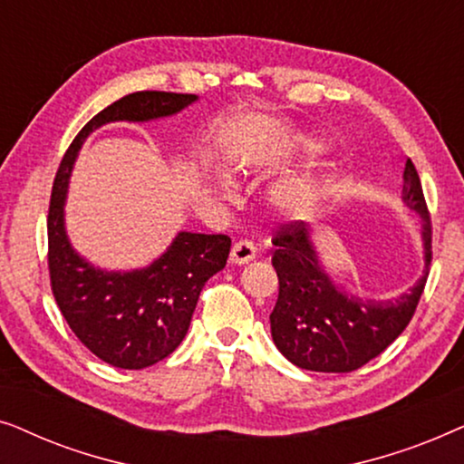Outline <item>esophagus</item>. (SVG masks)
Listing matches in <instances>:
<instances>
[{
  "instance_id": "esophagus-1",
  "label": "esophagus",
  "mask_w": 464,
  "mask_h": 464,
  "mask_svg": "<svg viewBox=\"0 0 464 464\" xmlns=\"http://www.w3.org/2000/svg\"><path fill=\"white\" fill-rule=\"evenodd\" d=\"M230 259H232V264H238V266L253 262V259H256V245L246 238L238 240V243H234V246H232Z\"/></svg>"
}]
</instances>
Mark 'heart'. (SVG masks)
I'll list each match as a JSON object with an SVG mask.
<instances>
[{"mask_svg": "<svg viewBox=\"0 0 464 464\" xmlns=\"http://www.w3.org/2000/svg\"><path fill=\"white\" fill-rule=\"evenodd\" d=\"M306 148L310 151H321L323 145L316 141V139H308ZM314 196L316 188L313 179H308V177H295V179L287 181L281 189H278V200H281V205L287 208H295V211L297 208L308 207L310 202L314 200Z\"/></svg>", "mask_w": 464, "mask_h": 464, "instance_id": "heart-1", "label": "heart"}]
</instances>
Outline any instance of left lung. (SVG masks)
Segmentation results:
<instances>
[{"label":"left lung","mask_w":464,"mask_h":464,"mask_svg":"<svg viewBox=\"0 0 464 464\" xmlns=\"http://www.w3.org/2000/svg\"><path fill=\"white\" fill-rule=\"evenodd\" d=\"M401 200L422 218L424 272L414 287L392 300H361L335 285L304 221L285 224L272 238V266L278 276V300L270 314L272 340L294 365L327 373L354 372L386 351L408 327L430 264L429 208L410 158Z\"/></svg>","instance_id":"left-lung-1"}]
</instances>
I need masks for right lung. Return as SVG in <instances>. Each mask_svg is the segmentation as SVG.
Listing matches in <instances>:
<instances>
[{
  "mask_svg": "<svg viewBox=\"0 0 464 464\" xmlns=\"http://www.w3.org/2000/svg\"><path fill=\"white\" fill-rule=\"evenodd\" d=\"M196 94L141 91L99 111L78 132L56 170L48 211V270L54 300L78 340L101 361L143 370L186 338L205 283L226 266V234L179 232L148 268L101 270L78 256L65 232V196L73 162L92 130L110 122H150L186 110Z\"/></svg>",
  "mask_w": 464,
  "mask_h": 464,
  "instance_id": "add662e5",
  "label": "right lung"
}]
</instances>
